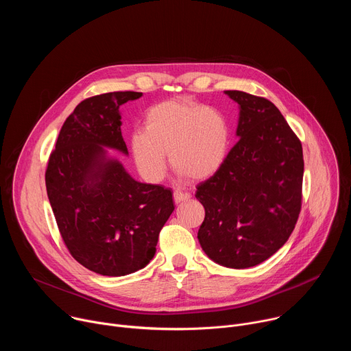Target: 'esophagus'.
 I'll return each mask as SVG.
<instances>
[{
  "label": "esophagus",
  "mask_w": 351,
  "mask_h": 351,
  "mask_svg": "<svg viewBox=\"0 0 351 351\" xmlns=\"http://www.w3.org/2000/svg\"><path fill=\"white\" fill-rule=\"evenodd\" d=\"M190 193L187 191H182V190H175L173 191V199L175 203H182V202H187V199L190 198Z\"/></svg>",
  "instance_id": "obj_1"
}]
</instances>
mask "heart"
Here are the masks:
<instances>
[{"label":"heart","instance_id":"b5f03b06","mask_svg":"<svg viewBox=\"0 0 351 351\" xmlns=\"http://www.w3.org/2000/svg\"><path fill=\"white\" fill-rule=\"evenodd\" d=\"M230 129L225 115L211 107L168 99L148 108L144 130L130 136V152L138 172L148 180H160L172 168L191 180H206L225 164Z\"/></svg>","mask_w":351,"mask_h":351}]
</instances>
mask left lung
Returning a JSON list of instances; mask_svg holds the SVG:
<instances>
[{
	"label": "left lung",
	"instance_id": "left-lung-1",
	"mask_svg": "<svg viewBox=\"0 0 351 351\" xmlns=\"http://www.w3.org/2000/svg\"><path fill=\"white\" fill-rule=\"evenodd\" d=\"M239 104L237 143L222 168L197 186L206 218L198 229L217 264L256 267L287 241L302 210L303 147L280 111L264 97L226 90Z\"/></svg>",
	"mask_w": 351,
	"mask_h": 351
}]
</instances>
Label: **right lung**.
Returning a JSON list of instances; mask_svg holds the SVG:
<instances>
[{"instance_id": "obj_1", "label": "right lung", "mask_w": 351, "mask_h": 351, "mask_svg": "<svg viewBox=\"0 0 351 351\" xmlns=\"http://www.w3.org/2000/svg\"><path fill=\"white\" fill-rule=\"evenodd\" d=\"M143 95L114 91L83 99L66 118L49 156L45 186L72 257L104 276H125L156 254L175 210L171 189L134 180L107 148L128 156L119 107Z\"/></svg>"}]
</instances>
